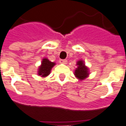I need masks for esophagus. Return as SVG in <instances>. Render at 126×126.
Masks as SVG:
<instances>
[{"instance_id": "obj_1", "label": "esophagus", "mask_w": 126, "mask_h": 126, "mask_svg": "<svg viewBox=\"0 0 126 126\" xmlns=\"http://www.w3.org/2000/svg\"><path fill=\"white\" fill-rule=\"evenodd\" d=\"M60 63H63V64H66L67 63V60H60L59 61Z\"/></svg>"}]
</instances>
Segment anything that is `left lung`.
Masks as SVG:
<instances>
[{"label": "left lung", "mask_w": 126, "mask_h": 126, "mask_svg": "<svg viewBox=\"0 0 126 126\" xmlns=\"http://www.w3.org/2000/svg\"><path fill=\"white\" fill-rule=\"evenodd\" d=\"M77 65L78 66L75 70V76L79 79V80H83L88 76V69L85 66L83 61H79Z\"/></svg>", "instance_id": "8db88e82"}]
</instances>
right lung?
Returning a JSON list of instances; mask_svg holds the SVG:
<instances>
[{
  "mask_svg": "<svg viewBox=\"0 0 126 126\" xmlns=\"http://www.w3.org/2000/svg\"><path fill=\"white\" fill-rule=\"evenodd\" d=\"M55 65L54 63L50 61L47 58H44L42 61V65L40 66L38 70V75L42 77H46L49 75L51 68Z\"/></svg>",
  "mask_w": 126,
  "mask_h": 126,
  "instance_id": "1",
  "label": "right lung"
}]
</instances>
